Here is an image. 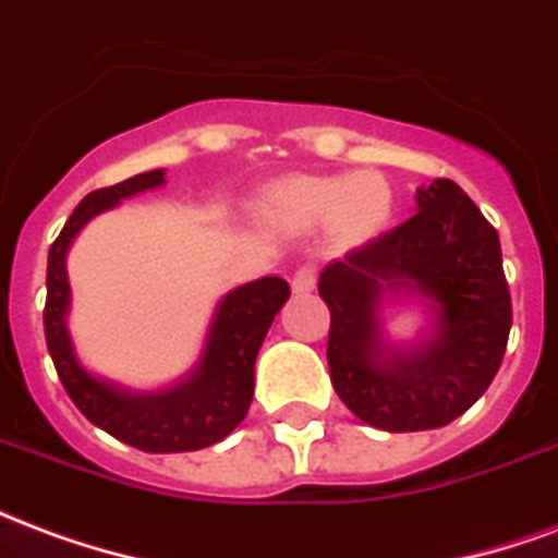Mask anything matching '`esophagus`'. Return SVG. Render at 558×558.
I'll list each match as a JSON object with an SVG mask.
<instances>
[{"label":"esophagus","instance_id":"obj_1","mask_svg":"<svg viewBox=\"0 0 558 558\" xmlns=\"http://www.w3.org/2000/svg\"><path fill=\"white\" fill-rule=\"evenodd\" d=\"M316 287V268L302 266L295 275H292V292L295 295H304V292H311Z\"/></svg>","mask_w":558,"mask_h":558}]
</instances>
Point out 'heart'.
Instances as JSON below:
<instances>
[{
	"instance_id": "obj_1",
	"label": "heart",
	"mask_w": 558,
	"mask_h": 558,
	"mask_svg": "<svg viewBox=\"0 0 558 558\" xmlns=\"http://www.w3.org/2000/svg\"><path fill=\"white\" fill-rule=\"evenodd\" d=\"M391 187L379 172L287 175L263 194V211L287 230H311L326 220L343 242H362L391 218Z\"/></svg>"
}]
</instances>
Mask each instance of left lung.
Masks as SVG:
<instances>
[{
	"mask_svg": "<svg viewBox=\"0 0 558 558\" xmlns=\"http://www.w3.org/2000/svg\"><path fill=\"white\" fill-rule=\"evenodd\" d=\"M415 215L319 275L331 311L328 371L347 410L388 433L433 430L475 403L499 371L511 295L499 235L460 184L415 191ZM415 298L428 326L415 341L387 338L388 301Z\"/></svg>",
	"mask_w": 558,
	"mask_h": 558,
	"instance_id": "1",
	"label": "left lung"
}]
</instances>
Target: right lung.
Returning <instances> with one entry per match:
<instances>
[{
	"instance_id": "right-lung-1",
	"label": "right lung",
	"mask_w": 558,
	"mask_h": 558,
	"mask_svg": "<svg viewBox=\"0 0 558 558\" xmlns=\"http://www.w3.org/2000/svg\"><path fill=\"white\" fill-rule=\"evenodd\" d=\"M163 182H167L163 170H148L113 187H101L83 196V203L74 208V215L68 218L47 256V307H44L47 350L68 398L77 403V410L95 427L148 454L199 451L220 442L242 424L254 398L256 352L275 323V314L290 299V283L278 275L251 280L227 292L208 323L206 343L196 364L179 383L167 388L137 391L92 374L80 362L68 331V311H71L68 251L95 215L110 211L128 196L155 191Z\"/></svg>"
}]
</instances>
